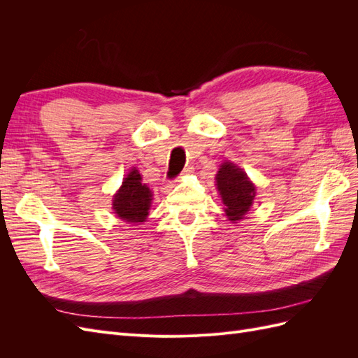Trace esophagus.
<instances>
[{
    "instance_id": "34e87169",
    "label": "esophagus",
    "mask_w": 358,
    "mask_h": 358,
    "mask_svg": "<svg viewBox=\"0 0 358 358\" xmlns=\"http://www.w3.org/2000/svg\"><path fill=\"white\" fill-rule=\"evenodd\" d=\"M192 173H194V167H192V166H188V167L183 169L182 176H188V175H192Z\"/></svg>"
}]
</instances>
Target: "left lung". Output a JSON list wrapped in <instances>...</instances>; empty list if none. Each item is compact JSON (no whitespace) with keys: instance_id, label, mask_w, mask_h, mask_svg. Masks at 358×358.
Segmentation results:
<instances>
[{"instance_id":"obj_1","label":"left lung","mask_w":358,"mask_h":358,"mask_svg":"<svg viewBox=\"0 0 358 358\" xmlns=\"http://www.w3.org/2000/svg\"><path fill=\"white\" fill-rule=\"evenodd\" d=\"M216 188L224 203V212L231 222L243 220L255 199V187L246 173L230 161L221 164L216 173Z\"/></svg>"}]
</instances>
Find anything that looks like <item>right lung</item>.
Masks as SVG:
<instances>
[{
    "label": "right lung",
    "instance_id": "add662e5",
    "mask_svg": "<svg viewBox=\"0 0 358 358\" xmlns=\"http://www.w3.org/2000/svg\"><path fill=\"white\" fill-rule=\"evenodd\" d=\"M152 203V191L142 182L138 170L131 169L113 196V210L128 224L145 222Z\"/></svg>",
    "mask_w": 358,
    "mask_h": 358
}]
</instances>
